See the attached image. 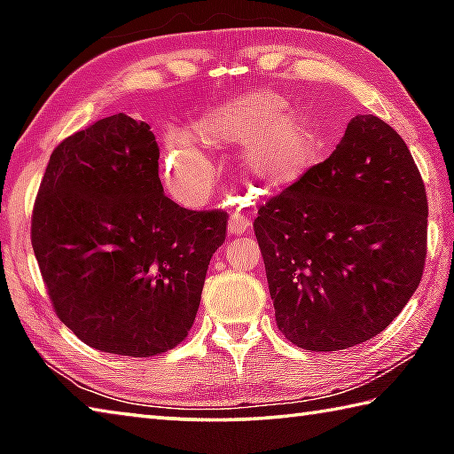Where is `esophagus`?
<instances>
[{"label":"esophagus","instance_id":"1","mask_svg":"<svg viewBox=\"0 0 454 454\" xmlns=\"http://www.w3.org/2000/svg\"><path fill=\"white\" fill-rule=\"evenodd\" d=\"M248 226H250V222L244 216H240V214H232V216L228 218V232L234 236L244 234L246 230H248Z\"/></svg>","mask_w":454,"mask_h":454}]
</instances>
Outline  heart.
<instances>
[{"mask_svg": "<svg viewBox=\"0 0 454 454\" xmlns=\"http://www.w3.org/2000/svg\"><path fill=\"white\" fill-rule=\"evenodd\" d=\"M240 148L238 168L262 194L278 196L309 178L320 140L309 114L278 90L258 88L228 99L200 120L196 132L178 129L166 140V178L176 196L198 204L208 196L216 168L204 148Z\"/></svg>", "mask_w": 454, "mask_h": 454, "instance_id": "b5f03b06", "label": "heart"}]
</instances>
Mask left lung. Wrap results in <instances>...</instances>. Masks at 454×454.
<instances>
[{"mask_svg":"<svg viewBox=\"0 0 454 454\" xmlns=\"http://www.w3.org/2000/svg\"><path fill=\"white\" fill-rule=\"evenodd\" d=\"M428 204L411 150L387 121L355 116L301 186L258 208L276 325L330 352L382 333L425 270Z\"/></svg>","mask_w":454,"mask_h":454,"instance_id":"8db88e82","label":"left lung"}]
</instances>
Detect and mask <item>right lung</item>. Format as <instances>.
Wrapping results in <instances>:
<instances>
[{
	"label": "right lung",
	"mask_w": 454,
	"mask_h": 454,
	"mask_svg": "<svg viewBox=\"0 0 454 454\" xmlns=\"http://www.w3.org/2000/svg\"><path fill=\"white\" fill-rule=\"evenodd\" d=\"M145 121L98 120L51 152L32 246L58 318L88 347L156 356L188 336L226 212L164 194Z\"/></svg>",
	"instance_id": "add662e5"
}]
</instances>
